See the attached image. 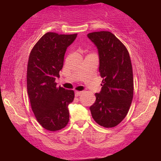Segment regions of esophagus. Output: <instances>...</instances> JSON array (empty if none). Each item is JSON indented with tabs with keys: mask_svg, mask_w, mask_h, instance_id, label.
Here are the masks:
<instances>
[{
	"mask_svg": "<svg viewBox=\"0 0 161 161\" xmlns=\"http://www.w3.org/2000/svg\"><path fill=\"white\" fill-rule=\"evenodd\" d=\"M82 94V92H78V91H76L75 92V95L76 96V97H78V96H79V95H81Z\"/></svg>",
	"mask_w": 161,
	"mask_h": 161,
	"instance_id": "1",
	"label": "esophagus"
}]
</instances>
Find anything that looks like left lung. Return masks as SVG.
Returning <instances> with one entry per match:
<instances>
[{"instance_id": "8db88e82", "label": "left lung", "mask_w": 161, "mask_h": 161, "mask_svg": "<svg viewBox=\"0 0 161 161\" xmlns=\"http://www.w3.org/2000/svg\"><path fill=\"white\" fill-rule=\"evenodd\" d=\"M98 51L99 73L103 79L101 91L90 107L97 124L112 128L122 122L133 97V73L129 53L125 45L108 31L87 35Z\"/></svg>"}]
</instances>
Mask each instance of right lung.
Wrapping results in <instances>:
<instances>
[{
    "mask_svg": "<svg viewBox=\"0 0 161 161\" xmlns=\"http://www.w3.org/2000/svg\"><path fill=\"white\" fill-rule=\"evenodd\" d=\"M77 34L59 35L47 32L35 45L27 66V92L37 120L49 131L60 130L69 119L68 105L74 99V92L57 87L66 48Z\"/></svg>",
    "mask_w": 161,
    "mask_h": 161,
    "instance_id": "add662e5",
    "label": "right lung"
}]
</instances>
